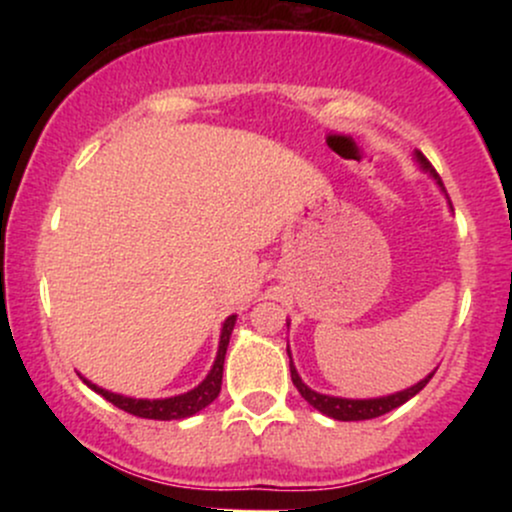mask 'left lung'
Segmentation results:
<instances>
[{"mask_svg":"<svg viewBox=\"0 0 512 512\" xmlns=\"http://www.w3.org/2000/svg\"><path fill=\"white\" fill-rule=\"evenodd\" d=\"M416 161H419L421 168L428 170V173H431L433 178L440 182V175L436 173V168L431 166V161H428L421 151H416ZM440 187H443V182H440ZM286 351H289V346H286ZM289 356H291V351H289ZM433 373H436V370H433ZM433 373L428 375V378L421 380V383L409 387V390L397 392V395H387V397H378V399H342V397L320 395V392L310 390V387L305 385L301 378H298L296 368H293V361H291V380H293V385H296V390L301 392V397L310 404V407H315L317 411H322V414L332 416V419H337V421H366V419H375V416H383V414H387V411L402 407L407 399L419 395V392L424 390V387L428 385V380L433 378Z\"/></svg>","mask_w":512,"mask_h":512,"instance_id":"obj_1","label":"left lung"}]
</instances>
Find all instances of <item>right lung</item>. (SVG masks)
Wrapping results in <instances>:
<instances>
[{
    "label": "right lung",
    "instance_id": "1",
    "mask_svg": "<svg viewBox=\"0 0 512 512\" xmlns=\"http://www.w3.org/2000/svg\"><path fill=\"white\" fill-rule=\"evenodd\" d=\"M233 325H236V315L228 317L223 322V330H221V342H219V354H216L214 368L209 370L207 378L199 383L195 390L185 392V395L178 397H168V399H134V397H122L115 395V392L103 390V387L88 383L84 378V383L91 387L93 392L108 399L110 404H115L117 409L127 411V414L134 416H142V419H158V421H170V419H187V416L197 414L204 407H209L221 392V378H223V358H226V349L228 342H231V332Z\"/></svg>",
    "mask_w": 512,
    "mask_h": 512
}]
</instances>
